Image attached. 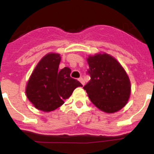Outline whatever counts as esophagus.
<instances>
[{
  "label": "esophagus",
  "instance_id": "34e87169",
  "mask_svg": "<svg viewBox=\"0 0 154 154\" xmlns=\"http://www.w3.org/2000/svg\"><path fill=\"white\" fill-rule=\"evenodd\" d=\"M79 81L81 82L82 85H85V81H84V79H83V78H82V77H80V78L79 79Z\"/></svg>",
  "mask_w": 154,
  "mask_h": 154
}]
</instances>
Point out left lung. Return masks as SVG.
I'll use <instances>...</instances> for the list:
<instances>
[{
	"mask_svg": "<svg viewBox=\"0 0 154 154\" xmlns=\"http://www.w3.org/2000/svg\"><path fill=\"white\" fill-rule=\"evenodd\" d=\"M90 81L83 87L91 102L107 113L126 106L131 92L130 79L122 65L108 54H96L87 58Z\"/></svg>",
	"mask_w": 154,
	"mask_h": 154,
	"instance_id": "left-lung-1",
	"label": "left lung"
}]
</instances>
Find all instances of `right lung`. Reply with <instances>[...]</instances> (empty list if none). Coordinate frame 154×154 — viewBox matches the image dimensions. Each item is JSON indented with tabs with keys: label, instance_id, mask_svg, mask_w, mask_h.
Returning a JSON list of instances; mask_svg holds the SVG:
<instances>
[{
	"label": "right lung",
	"instance_id": "add662e5",
	"mask_svg": "<svg viewBox=\"0 0 154 154\" xmlns=\"http://www.w3.org/2000/svg\"><path fill=\"white\" fill-rule=\"evenodd\" d=\"M60 61L59 54H47L36 65L28 80L26 96L38 109L44 112L56 109L70 97L75 89L82 86L71 77L69 68L58 70Z\"/></svg>",
	"mask_w": 154,
	"mask_h": 154
}]
</instances>
